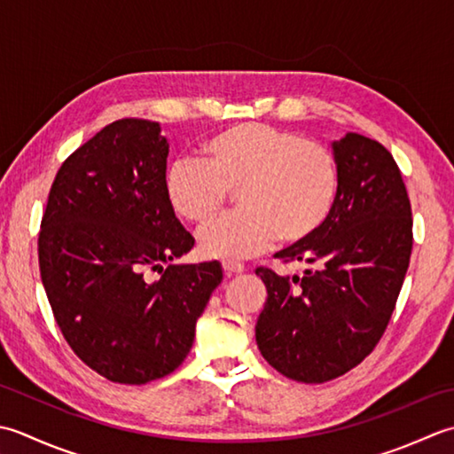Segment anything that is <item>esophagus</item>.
<instances>
[{
  "mask_svg": "<svg viewBox=\"0 0 454 454\" xmlns=\"http://www.w3.org/2000/svg\"><path fill=\"white\" fill-rule=\"evenodd\" d=\"M221 266H223V270H225L227 276L245 272V266L240 264V262H235V261H223V264H221Z\"/></svg>",
  "mask_w": 454,
  "mask_h": 454,
  "instance_id": "obj_1",
  "label": "esophagus"
}]
</instances>
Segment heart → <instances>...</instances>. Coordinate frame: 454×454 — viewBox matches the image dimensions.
<instances>
[{
  "mask_svg": "<svg viewBox=\"0 0 454 454\" xmlns=\"http://www.w3.org/2000/svg\"><path fill=\"white\" fill-rule=\"evenodd\" d=\"M203 160L178 159L164 188L174 214L207 223L237 192L239 211L200 231L203 254L251 258L276 239L300 245L327 223L339 192L337 159L298 131L258 121L221 129L201 145Z\"/></svg>",
  "mask_w": 454,
  "mask_h": 454,
  "instance_id": "1",
  "label": "heart"
}]
</instances>
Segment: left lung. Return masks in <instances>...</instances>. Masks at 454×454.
Segmentation results:
<instances>
[{"instance_id": "obj_1", "label": "left lung", "mask_w": 454, "mask_h": 454, "mask_svg": "<svg viewBox=\"0 0 454 454\" xmlns=\"http://www.w3.org/2000/svg\"><path fill=\"white\" fill-rule=\"evenodd\" d=\"M333 151L339 192L327 223L274 254L317 268L292 278L256 268L268 292L256 345L272 368L305 384L343 376L380 343L413 247L411 203L390 151L358 133Z\"/></svg>"}]
</instances>
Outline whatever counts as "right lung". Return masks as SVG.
Instances as JSON below:
<instances>
[{"label": "right lung", "instance_id": "add662e5", "mask_svg": "<svg viewBox=\"0 0 454 454\" xmlns=\"http://www.w3.org/2000/svg\"><path fill=\"white\" fill-rule=\"evenodd\" d=\"M166 156L156 121L106 125L62 162L41 221L52 316L74 355L111 382L174 372L223 280L217 261L163 268L196 243L166 198Z\"/></svg>", "mask_w": 454, "mask_h": 454}]
</instances>
